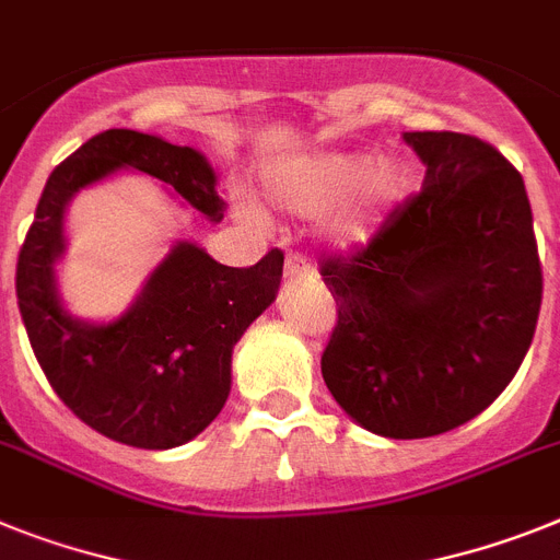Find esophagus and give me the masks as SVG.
Returning <instances> with one entry per match:
<instances>
[{
  "mask_svg": "<svg viewBox=\"0 0 560 560\" xmlns=\"http://www.w3.org/2000/svg\"><path fill=\"white\" fill-rule=\"evenodd\" d=\"M310 270H313V267H310L307 258L299 256V253H288V261H284V281L302 279Z\"/></svg>",
  "mask_w": 560,
  "mask_h": 560,
  "instance_id": "1",
  "label": "esophagus"
}]
</instances>
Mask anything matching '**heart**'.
I'll use <instances>...</instances> for the list:
<instances>
[{
	"mask_svg": "<svg viewBox=\"0 0 560 560\" xmlns=\"http://www.w3.org/2000/svg\"><path fill=\"white\" fill-rule=\"evenodd\" d=\"M410 171L396 156L373 159L364 150H318L288 156L267 167V196L272 205L302 219H322L324 236L336 250H361L384 228L387 215L407 199ZM247 222L265 215L242 201Z\"/></svg>",
	"mask_w": 560,
	"mask_h": 560,
	"instance_id": "1",
	"label": "heart"
}]
</instances>
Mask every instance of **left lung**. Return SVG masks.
I'll use <instances>...</instances> for the list:
<instances>
[{
	"mask_svg": "<svg viewBox=\"0 0 560 560\" xmlns=\"http://www.w3.org/2000/svg\"><path fill=\"white\" fill-rule=\"evenodd\" d=\"M421 192L350 258L322 261L338 322L322 375L384 439H430L483 412L533 345L544 276L521 173L476 136L424 130Z\"/></svg>",
	"mask_w": 560,
	"mask_h": 560,
	"instance_id": "left-lung-1",
	"label": "left lung"
}]
</instances>
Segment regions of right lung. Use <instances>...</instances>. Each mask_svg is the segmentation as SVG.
Instances as JSON below:
<instances>
[{"mask_svg":"<svg viewBox=\"0 0 560 560\" xmlns=\"http://www.w3.org/2000/svg\"><path fill=\"white\" fill-rule=\"evenodd\" d=\"M119 171L148 173L222 222L215 173L199 150L139 130H105L65 159L42 190L16 261L19 313L39 368L73 416L130 447H182L222 412L233 347L276 302L284 253L228 267L199 244L178 242L119 318L70 316L54 270L65 253V208L82 187Z\"/></svg>","mask_w":560,"mask_h":560,"instance_id":"add662e5","label":"right lung"}]
</instances>
